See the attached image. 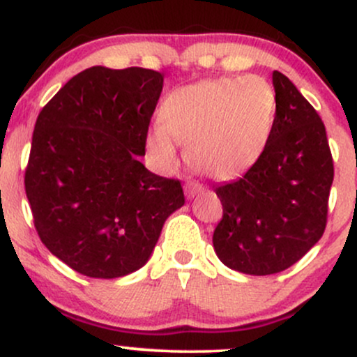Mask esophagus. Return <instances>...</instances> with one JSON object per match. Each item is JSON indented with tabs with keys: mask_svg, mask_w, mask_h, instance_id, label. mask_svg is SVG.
I'll use <instances>...</instances> for the list:
<instances>
[{
	"mask_svg": "<svg viewBox=\"0 0 357 357\" xmlns=\"http://www.w3.org/2000/svg\"><path fill=\"white\" fill-rule=\"evenodd\" d=\"M204 191V186L203 184H199L198 181H188L184 184V195H186V198H195L196 195H199V192Z\"/></svg>",
	"mask_w": 357,
	"mask_h": 357,
	"instance_id": "34e87169",
	"label": "esophagus"
}]
</instances>
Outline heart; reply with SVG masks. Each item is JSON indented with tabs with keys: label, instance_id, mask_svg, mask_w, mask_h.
Returning a JSON list of instances; mask_svg holds the SVG:
<instances>
[{
	"label": "heart",
	"instance_id": "1",
	"mask_svg": "<svg viewBox=\"0 0 357 357\" xmlns=\"http://www.w3.org/2000/svg\"><path fill=\"white\" fill-rule=\"evenodd\" d=\"M277 93L264 77L199 80L167 93L159 124L147 132V151L161 166L176 161V144L186 161L216 179L248 171L264 154L273 130Z\"/></svg>",
	"mask_w": 357,
	"mask_h": 357
}]
</instances>
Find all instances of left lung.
<instances>
[{"instance_id": "1", "label": "left lung", "mask_w": 357, "mask_h": 357, "mask_svg": "<svg viewBox=\"0 0 357 357\" xmlns=\"http://www.w3.org/2000/svg\"><path fill=\"white\" fill-rule=\"evenodd\" d=\"M277 112L264 154L233 183L216 188L223 218L213 247L227 267L272 275L321 240L334 162L326 127L284 73H272Z\"/></svg>"}]
</instances>
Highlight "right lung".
<instances>
[{"label": "right lung", "instance_id": "add662e5", "mask_svg": "<svg viewBox=\"0 0 357 357\" xmlns=\"http://www.w3.org/2000/svg\"><path fill=\"white\" fill-rule=\"evenodd\" d=\"M165 75L130 67L77 73L38 114L24 191L40 240L63 264L117 278L149 260L171 213L184 204L179 179L139 161Z\"/></svg>", "mask_w": 357, "mask_h": 357}]
</instances>
